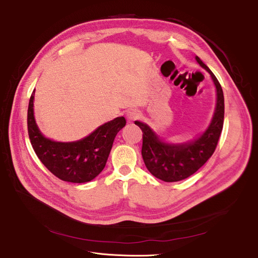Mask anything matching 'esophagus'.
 <instances>
[{
  "label": "esophagus",
  "mask_w": 258,
  "mask_h": 258,
  "mask_svg": "<svg viewBox=\"0 0 258 258\" xmlns=\"http://www.w3.org/2000/svg\"><path fill=\"white\" fill-rule=\"evenodd\" d=\"M128 116V119L129 120H137L139 119L140 117H141V114H140L139 111H136V110H130L127 114Z\"/></svg>",
  "instance_id": "34e87169"
}]
</instances>
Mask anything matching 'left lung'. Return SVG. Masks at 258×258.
I'll return each instance as SVG.
<instances>
[{"label":"left lung","instance_id":"obj_1","mask_svg":"<svg viewBox=\"0 0 258 258\" xmlns=\"http://www.w3.org/2000/svg\"><path fill=\"white\" fill-rule=\"evenodd\" d=\"M196 60L212 77L217 95L213 119L205 134L190 143L166 144L160 141L147 124L136 121L143 132L142 157L145 166L154 176L165 182L182 181L198 171L213 155L223 130L225 105L222 86L204 62L198 57Z\"/></svg>","mask_w":258,"mask_h":258}]
</instances>
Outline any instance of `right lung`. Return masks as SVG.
<instances>
[{"label": "right lung", "instance_id": "add662e5", "mask_svg": "<svg viewBox=\"0 0 258 258\" xmlns=\"http://www.w3.org/2000/svg\"><path fill=\"white\" fill-rule=\"evenodd\" d=\"M34 91L28 107V134L36 156L58 178L71 183H86L105 167L114 139L124 127V117H117L100 126L90 136L71 143L54 142L38 130L33 116Z\"/></svg>", "mask_w": 258, "mask_h": 258}]
</instances>
